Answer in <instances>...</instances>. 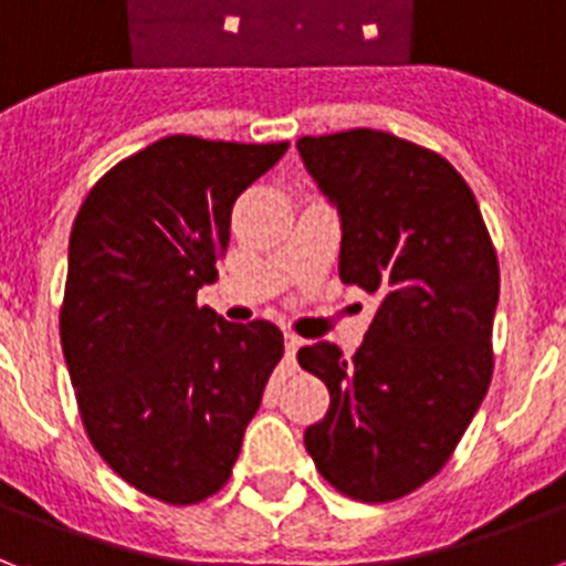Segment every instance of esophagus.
Listing matches in <instances>:
<instances>
[{"mask_svg":"<svg viewBox=\"0 0 566 566\" xmlns=\"http://www.w3.org/2000/svg\"><path fill=\"white\" fill-rule=\"evenodd\" d=\"M305 345V339L296 334H284V350H287V363L296 365V350Z\"/></svg>","mask_w":566,"mask_h":566,"instance_id":"1","label":"esophagus"}]
</instances>
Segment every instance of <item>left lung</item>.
<instances>
[{"instance_id": "left-lung-1", "label": "left lung", "mask_w": 566, "mask_h": 566, "mask_svg": "<svg viewBox=\"0 0 566 566\" xmlns=\"http://www.w3.org/2000/svg\"><path fill=\"white\" fill-rule=\"evenodd\" d=\"M296 149L339 212V279L379 296L350 359L331 342L298 350L331 391L307 454L342 495L397 501L446 467L489 391L495 247L437 151L374 129L298 137Z\"/></svg>"}]
</instances>
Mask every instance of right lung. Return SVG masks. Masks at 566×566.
Segmentation results:
<instances>
[{"label":"right lung","mask_w":566,"mask_h":566,"mask_svg":"<svg viewBox=\"0 0 566 566\" xmlns=\"http://www.w3.org/2000/svg\"><path fill=\"white\" fill-rule=\"evenodd\" d=\"M291 144L164 137L112 166L69 241L60 339L85 434L123 481L172 506L230 481L284 354L273 322L198 307L232 203Z\"/></svg>","instance_id":"add662e5"}]
</instances>
